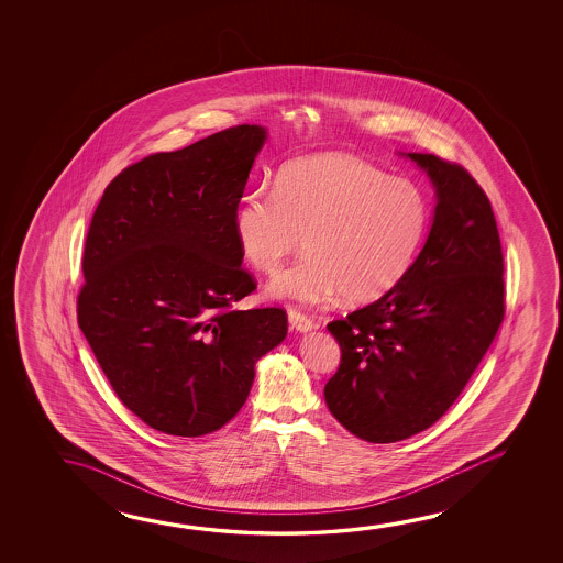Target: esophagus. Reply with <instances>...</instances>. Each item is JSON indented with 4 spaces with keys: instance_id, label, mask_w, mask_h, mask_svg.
<instances>
[{
    "instance_id": "1",
    "label": "esophagus",
    "mask_w": 563,
    "mask_h": 563,
    "mask_svg": "<svg viewBox=\"0 0 563 563\" xmlns=\"http://www.w3.org/2000/svg\"><path fill=\"white\" fill-rule=\"evenodd\" d=\"M288 322L295 328L296 332H310L313 328L312 320L296 308H288Z\"/></svg>"
}]
</instances>
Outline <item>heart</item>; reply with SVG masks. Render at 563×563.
Masks as SVG:
<instances>
[{
  "instance_id": "obj_1",
  "label": "heart",
  "mask_w": 563,
  "mask_h": 563,
  "mask_svg": "<svg viewBox=\"0 0 563 563\" xmlns=\"http://www.w3.org/2000/svg\"><path fill=\"white\" fill-rule=\"evenodd\" d=\"M420 186L350 155L295 161L275 186L241 198L233 231L241 255L275 275L302 243L310 247L268 292L305 305L343 295L363 305L393 290L415 267L430 230Z\"/></svg>"
}]
</instances>
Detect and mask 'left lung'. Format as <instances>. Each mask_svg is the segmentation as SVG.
Returning <instances> with one entry per match:
<instances>
[{"label":"left lung","mask_w":563,"mask_h":563,"mask_svg":"<svg viewBox=\"0 0 563 563\" xmlns=\"http://www.w3.org/2000/svg\"><path fill=\"white\" fill-rule=\"evenodd\" d=\"M438 194L415 267L387 295L328 323L340 367L325 405L353 435L424 432L460 397L505 318V261L487 194L457 163L408 153Z\"/></svg>","instance_id":"8db88e82"}]
</instances>
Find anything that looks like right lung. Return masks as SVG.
<instances>
[{
  "label": "right lung",
  "instance_id": "right-lung-1",
  "mask_svg": "<svg viewBox=\"0 0 563 563\" xmlns=\"http://www.w3.org/2000/svg\"><path fill=\"white\" fill-rule=\"evenodd\" d=\"M267 131L235 125L123 168L84 245L78 325L125 408L158 432H216L286 338L283 308L235 310L257 283L233 213Z\"/></svg>",
  "mask_w": 563,
  "mask_h": 563
}]
</instances>
